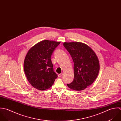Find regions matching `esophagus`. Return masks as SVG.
Listing matches in <instances>:
<instances>
[{
	"label": "esophagus",
	"instance_id": "1",
	"mask_svg": "<svg viewBox=\"0 0 121 121\" xmlns=\"http://www.w3.org/2000/svg\"><path fill=\"white\" fill-rule=\"evenodd\" d=\"M62 75H63V74H59L58 75V77H59V78H60V77H61L62 76Z\"/></svg>",
	"mask_w": 121,
	"mask_h": 121
}]
</instances>
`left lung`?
<instances>
[{"instance_id":"obj_1","label":"left lung","mask_w":121,"mask_h":121,"mask_svg":"<svg viewBox=\"0 0 121 121\" xmlns=\"http://www.w3.org/2000/svg\"><path fill=\"white\" fill-rule=\"evenodd\" d=\"M74 63V78L67 84L71 89L81 91L91 84L97 78L99 63L94 52L87 45L80 42L64 43Z\"/></svg>"}]
</instances>
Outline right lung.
Returning <instances> with one entry per match:
<instances>
[{
    "label": "right lung",
    "mask_w": 121,
    "mask_h": 121,
    "mask_svg": "<svg viewBox=\"0 0 121 121\" xmlns=\"http://www.w3.org/2000/svg\"><path fill=\"white\" fill-rule=\"evenodd\" d=\"M60 43L42 41L28 51L24 62L27 78L34 88L43 91L51 87L58 76L53 71L51 56Z\"/></svg>",
    "instance_id": "obj_1"
}]
</instances>
